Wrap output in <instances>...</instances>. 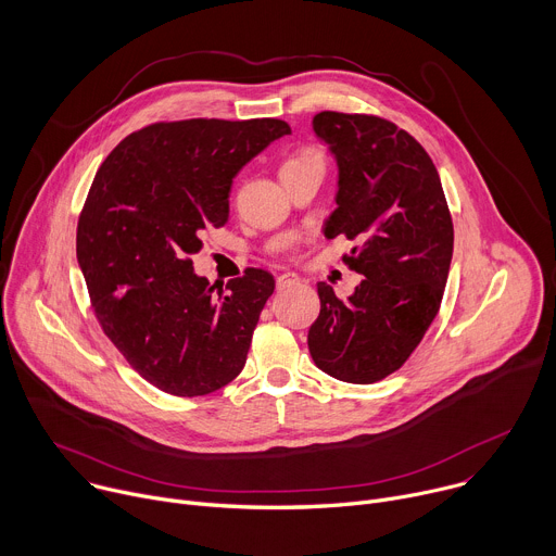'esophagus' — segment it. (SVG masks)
I'll return each mask as SVG.
<instances>
[{
	"label": "esophagus",
	"mask_w": 556,
	"mask_h": 556,
	"mask_svg": "<svg viewBox=\"0 0 556 556\" xmlns=\"http://www.w3.org/2000/svg\"><path fill=\"white\" fill-rule=\"evenodd\" d=\"M292 283H299V275H296V273H283V275L277 277V288H279V290H281V288H288V286H292Z\"/></svg>",
	"instance_id": "esophagus-1"
}]
</instances>
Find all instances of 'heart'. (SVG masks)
I'll use <instances>...</instances> for the list:
<instances>
[{"label":"heart","instance_id":"obj_1","mask_svg":"<svg viewBox=\"0 0 556 556\" xmlns=\"http://www.w3.org/2000/svg\"><path fill=\"white\" fill-rule=\"evenodd\" d=\"M299 165H326V157L319 149H312V147H305L301 151H296L294 155H290L288 161L283 163L281 169L286 167H299Z\"/></svg>","mask_w":556,"mask_h":556}]
</instances>
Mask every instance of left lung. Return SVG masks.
<instances>
[{
  "label": "left lung",
  "mask_w": 556,
  "mask_h": 556,
  "mask_svg": "<svg viewBox=\"0 0 556 556\" xmlns=\"http://www.w3.org/2000/svg\"><path fill=\"white\" fill-rule=\"evenodd\" d=\"M312 129L339 165L326 235L361 242L343 260L365 279L348 299L316 283L321 312L307 348L326 374L371 384L401 369L433 324L453 257V222L433 161L399 125L321 112Z\"/></svg>",
  "instance_id": "8db88e82"
}]
</instances>
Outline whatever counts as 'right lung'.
Instances as JSON below:
<instances>
[{
	"label": "right lung",
	"mask_w": 556,
	"mask_h": 556,
	"mask_svg": "<svg viewBox=\"0 0 556 556\" xmlns=\"http://www.w3.org/2000/svg\"><path fill=\"white\" fill-rule=\"evenodd\" d=\"M286 134L279 118L153 123L123 138L94 176L76 260L105 337L165 393L206 395L244 369L275 279L247 268L215 292L191 255L226 224L232 178Z\"/></svg>",
	"instance_id": "obj_1"
}]
</instances>
